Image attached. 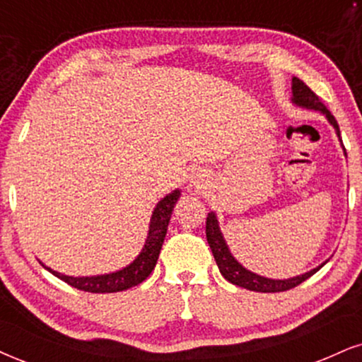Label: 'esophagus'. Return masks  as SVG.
Returning a JSON list of instances; mask_svg holds the SVG:
<instances>
[{
    "label": "esophagus",
    "mask_w": 362,
    "mask_h": 362,
    "mask_svg": "<svg viewBox=\"0 0 362 362\" xmlns=\"http://www.w3.org/2000/svg\"><path fill=\"white\" fill-rule=\"evenodd\" d=\"M196 186H198V185H196Z\"/></svg>",
    "instance_id": "1"
}]
</instances>
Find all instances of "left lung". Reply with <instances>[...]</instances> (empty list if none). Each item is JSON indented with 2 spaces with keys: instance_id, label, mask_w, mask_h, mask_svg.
I'll return each instance as SVG.
<instances>
[{
  "instance_id": "1",
  "label": "left lung",
  "mask_w": 362,
  "mask_h": 362,
  "mask_svg": "<svg viewBox=\"0 0 362 362\" xmlns=\"http://www.w3.org/2000/svg\"><path fill=\"white\" fill-rule=\"evenodd\" d=\"M292 104L297 107H302V109L315 110V112L322 114L324 117L327 119V122L334 127V131H336L339 142H341V146H342V151H344V156L347 158L344 144H342V139H341V131H339L337 120L334 119V115L331 112H329L327 107L320 102L319 97L315 95V93L312 92L300 78H297V77L292 78ZM206 240H208L209 248H211V252H213V257H215V260H216L218 269H220V272H221V275L225 276L230 284L238 285V287H243L247 290H253V292H263V293L284 292V290L293 288V287H297L298 284H302L304 280L309 279V276L314 275L315 272H317L319 269H322L325 263H327V260H325L324 263H320L319 267H315V269L305 272V274H302V275L290 276V279H269V276L258 275V274H255V272L248 270L247 267H243L242 263H240L233 257L228 243H226L225 236H223V233H221L220 221H218V216L215 211L208 213Z\"/></svg>"
}]
</instances>
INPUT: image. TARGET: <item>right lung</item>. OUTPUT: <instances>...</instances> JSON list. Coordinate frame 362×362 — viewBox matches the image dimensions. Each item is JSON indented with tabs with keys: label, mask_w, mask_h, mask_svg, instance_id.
<instances>
[{
	"label": "right lung",
	"mask_w": 362,
	"mask_h": 362,
	"mask_svg": "<svg viewBox=\"0 0 362 362\" xmlns=\"http://www.w3.org/2000/svg\"><path fill=\"white\" fill-rule=\"evenodd\" d=\"M181 196V189H174L171 193L160 198V202L156 204L153 216L149 221V231H147L144 247L139 252L134 260L124 269L110 272V274H102V275H90V276H74V275H65L60 272L52 270L50 267L45 265L43 262H40L50 274L58 276L60 280H64L72 287L83 290V292H92V293H112V292H122L131 287H136L141 282H144L147 276L151 275V272L154 270L156 263H158L160 247H163L164 238L168 233V225L171 220L173 209L176 206L177 199Z\"/></svg>",
	"instance_id": "add662e5"
}]
</instances>
